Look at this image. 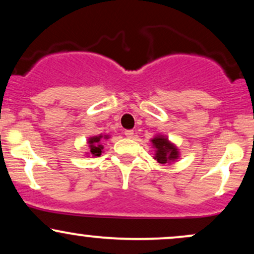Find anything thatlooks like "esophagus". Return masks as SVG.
I'll return each instance as SVG.
<instances>
[{
    "label": "esophagus",
    "instance_id": "obj_1",
    "mask_svg": "<svg viewBox=\"0 0 254 254\" xmlns=\"http://www.w3.org/2000/svg\"><path fill=\"white\" fill-rule=\"evenodd\" d=\"M124 133L127 138H132L133 137V130H125Z\"/></svg>",
    "mask_w": 254,
    "mask_h": 254
}]
</instances>
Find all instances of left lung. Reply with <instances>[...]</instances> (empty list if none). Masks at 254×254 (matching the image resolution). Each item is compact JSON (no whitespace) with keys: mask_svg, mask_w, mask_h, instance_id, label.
I'll use <instances>...</instances> for the list:
<instances>
[{"mask_svg":"<svg viewBox=\"0 0 254 254\" xmlns=\"http://www.w3.org/2000/svg\"><path fill=\"white\" fill-rule=\"evenodd\" d=\"M150 142L155 149L154 159L160 164H173L180 157V151L178 147L168 139L167 136L159 133V135L154 136Z\"/></svg>","mask_w":254,"mask_h":254,"instance_id":"obj_1","label":"left lung"}]
</instances>
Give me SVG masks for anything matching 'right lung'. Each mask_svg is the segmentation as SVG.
<instances>
[{
	"instance_id": "1",
	"label": "right lung",
	"mask_w": 254,
	"mask_h": 254,
	"mask_svg": "<svg viewBox=\"0 0 254 254\" xmlns=\"http://www.w3.org/2000/svg\"><path fill=\"white\" fill-rule=\"evenodd\" d=\"M109 138H110L109 135H103V133H100V135H97V136L88 137L87 143H88L89 149L86 153V155L87 156L92 155V157L100 156L101 153L104 151V145L101 144V142H103V139H109Z\"/></svg>"
}]
</instances>
